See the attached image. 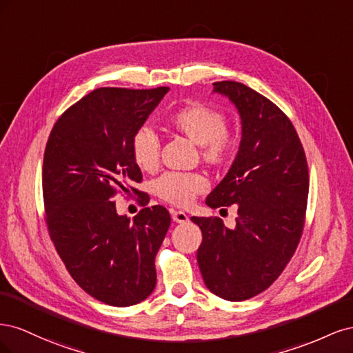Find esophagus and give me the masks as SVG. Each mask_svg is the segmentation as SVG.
<instances>
[{"instance_id": "esophagus-1", "label": "esophagus", "mask_w": 353, "mask_h": 353, "mask_svg": "<svg viewBox=\"0 0 353 353\" xmlns=\"http://www.w3.org/2000/svg\"><path fill=\"white\" fill-rule=\"evenodd\" d=\"M172 219L176 223H185L188 221V216L183 210H172Z\"/></svg>"}]
</instances>
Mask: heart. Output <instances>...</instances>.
Here are the masks:
<instances>
[{
	"mask_svg": "<svg viewBox=\"0 0 353 353\" xmlns=\"http://www.w3.org/2000/svg\"><path fill=\"white\" fill-rule=\"evenodd\" d=\"M170 131L185 135L199 144L203 162L210 166L228 165L237 152L239 138L227 128L223 112L205 103L193 101L169 114ZM131 157L144 172H156L160 165V141L150 128H140L131 140ZM208 183L200 174L168 172L156 183L157 196L174 206H188L206 190Z\"/></svg>",
	"mask_w": 353,
	"mask_h": 353,
	"instance_id": "obj_1",
	"label": "heart"
}]
</instances>
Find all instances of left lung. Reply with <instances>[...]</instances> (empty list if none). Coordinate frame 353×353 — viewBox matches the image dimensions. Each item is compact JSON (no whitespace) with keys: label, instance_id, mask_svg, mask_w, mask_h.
Masks as SVG:
<instances>
[{"label":"left lung","instance_id":"1","mask_svg":"<svg viewBox=\"0 0 353 353\" xmlns=\"http://www.w3.org/2000/svg\"><path fill=\"white\" fill-rule=\"evenodd\" d=\"M213 91L236 104L243 135L230 172L206 205L237 203L236 228L218 216L191 221L203 234L197 263L206 287L240 302L265 292L293 258L305 227L309 172L301 138L279 105L236 81L213 82Z\"/></svg>","mask_w":353,"mask_h":353}]
</instances>
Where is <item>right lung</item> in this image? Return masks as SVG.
<instances>
[{
	"instance_id": "1",
	"label": "right lung",
	"mask_w": 353,
	"mask_h": 353,
	"mask_svg": "<svg viewBox=\"0 0 353 353\" xmlns=\"http://www.w3.org/2000/svg\"><path fill=\"white\" fill-rule=\"evenodd\" d=\"M168 87H103L72 104L52 126L42 163L51 241L82 290L112 306L143 302L156 287L154 258L170 225L166 208H148L132 187L143 174L131 140ZM134 190L143 209L131 221L115 213L116 194Z\"/></svg>"
}]
</instances>
